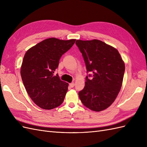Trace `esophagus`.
<instances>
[{
	"label": "esophagus",
	"instance_id": "esophagus-1",
	"mask_svg": "<svg viewBox=\"0 0 147 147\" xmlns=\"http://www.w3.org/2000/svg\"><path fill=\"white\" fill-rule=\"evenodd\" d=\"M69 86H70L71 88H73V87H74V86H75V83H71L69 84Z\"/></svg>",
	"mask_w": 147,
	"mask_h": 147
}]
</instances>
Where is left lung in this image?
<instances>
[{
  "instance_id": "obj_1",
  "label": "left lung",
  "mask_w": 147,
  "mask_h": 147,
  "mask_svg": "<svg viewBox=\"0 0 147 147\" xmlns=\"http://www.w3.org/2000/svg\"><path fill=\"white\" fill-rule=\"evenodd\" d=\"M85 63V86L78 92L83 104L100 112L112 104L122 86L125 65L116 48L99 40H77ZM89 77H92L90 79Z\"/></svg>"
}]
</instances>
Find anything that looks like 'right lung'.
Instances as JSON below:
<instances>
[{
    "label": "right lung",
    "mask_w": 147,
    "mask_h": 147,
    "mask_svg": "<svg viewBox=\"0 0 147 147\" xmlns=\"http://www.w3.org/2000/svg\"><path fill=\"white\" fill-rule=\"evenodd\" d=\"M76 40L49 38L26 51L21 67V76L28 94L39 107L51 110L63 103L69 84L54 72L61 57Z\"/></svg>",
    "instance_id": "add662e5"
}]
</instances>
